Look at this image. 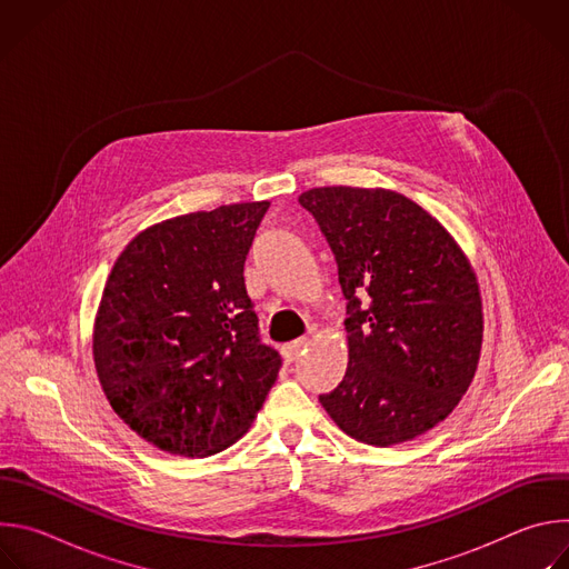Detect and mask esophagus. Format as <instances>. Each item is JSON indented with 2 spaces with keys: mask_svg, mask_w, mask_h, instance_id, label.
I'll return each mask as SVG.
<instances>
[{
  "mask_svg": "<svg viewBox=\"0 0 569 569\" xmlns=\"http://www.w3.org/2000/svg\"><path fill=\"white\" fill-rule=\"evenodd\" d=\"M306 347H308V340H306V338H299V340H295V342L283 345L281 353H283V358H286L288 362H292V360H297V358L306 351Z\"/></svg>",
  "mask_w": 569,
  "mask_h": 569,
  "instance_id": "34e87169",
  "label": "esophagus"
}]
</instances>
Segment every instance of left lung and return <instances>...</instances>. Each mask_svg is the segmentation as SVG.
<instances>
[{"label": "left lung", "instance_id": "obj_1", "mask_svg": "<svg viewBox=\"0 0 569 569\" xmlns=\"http://www.w3.org/2000/svg\"><path fill=\"white\" fill-rule=\"evenodd\" d=\"M299 204L327 236L349 301V367L321 408L356 441H412L475 378L483 338L475 270L450 231L396 191L319 187Z\"/></svg>", "mask_w": 569, "mask_h": 569}]
</instances>
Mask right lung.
I'll use <instances>...</instances> for the list:
<instances>
[{"instance_id": "add662e5", "label": "right lung", "mask_w": 569, "mask_h": 569, "mask_svg": "<svg viewBox=\"0 0 569 569\" xmlns=\"http://www.w3.org/2000/svg\"><path fill=\"white\" fill-rule=\"evenodd\" d=\"M270 202L139 231L106 281L94 367L119 419L154 448L209 457L246 435L281 369L259 340L246 259Z\"/></svg>"}]
</instances>
